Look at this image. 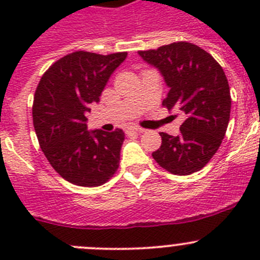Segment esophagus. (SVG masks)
I'll return each mask as SVG.
<instances>
[{
  "label": "esophagus",
  "mask_w": 260,
  "mask_h": 260,
  "mask_svg": "<svg viewBox=\"0 0 260 260\" xmlns=\"http://www.w3.org/2000/svg\"><path fill=\"white\" fill-rule=\"evenodd\" d=\"M144 132H146L144 128L137 127V126H130V127H127L125 130V133L127 135H130V134H141V133H144Z\"/></svg>",
  "instance_id": "obj_1"
}]
</instances>
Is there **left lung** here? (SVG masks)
<instances>
[{
	"label": "left lung",
	"mask_w": 260,
	"mask_h": 260,
	"mask_svg": "<svg viewBox=\"0 0 260 260\" xmlns=\"http://www.w3.org/2000/svg\"><path fill=\"white\" fill-rule=\"evenodd\" d=\"M138 53L169 87L162 105L185 117L177 137L160 133L161 146L153 158L177 176L201 171L219 150L229 123L232 99L224 70L210 53L187 41Z\"/></svg>",
	"instance_id": "left-lung-1"
}]
</instances>
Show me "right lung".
<instances>
[{
	"label": "right lung",
	"instance_id": "add662e5",
	"mask_svg": "<svg viewBox=\"0 0 260 260\" xmlns=\"http://www.w3.org/2000/svg\"><path fill=\"white\" fill-rule=\"evenodd\" d=\"M127 53H70L56 61L36 88L32 117L39 144L53 169L69 182L95 187L113 177L125 133L87 130L91 104L99 103L110 75Z\"/></svg>",
	"mask_w": 260,
	"mask_h": 260
}]
</instances>
